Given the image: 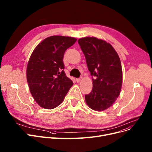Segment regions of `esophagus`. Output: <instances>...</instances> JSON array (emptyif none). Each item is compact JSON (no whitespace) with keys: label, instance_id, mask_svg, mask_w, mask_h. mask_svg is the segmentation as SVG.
<instances>
[{"label":"esophagus","instance_id":"obj_1","mask_svg":"<svg viewBox=\"0 0 152 152\" xmlns=\"http://www.w3.org/2000/svg\"><path fill=\"white\" fill-rule=\"evenodd\" d=\"M76 82L78 83H79L81 81V78H76Z\"/></svg>","mask_w":152,"mask_h":152}]
</instances>
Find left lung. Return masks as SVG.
I'll return each mask as SVG.
<instances>
[{"mask_svg": "<svg viewBox=\"0 0 152 152\" xmlns=\"http://www.w3.org/2000/svg\"><path fill=\"white\" fill-rule=\"evenodd\" d=\"M78 43L92 76V90L85 95L86 103L95 111H103L113 105L121 90L120 59L112 45L103 40L86 37Z\"/></svg>", "mask_w": 152, "mask_h": 152, "instance_id": "1", "label": "left lung"}]
</instances>
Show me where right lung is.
<instances>
[{
  "mask_svg": "<svg viewBox=\"0 0 152 152\" xmlns=\"http://www.w3.org/2000/svg\"><path fill=\"white\" fill-rule=\"evenodd\" d=\"M77 39L52 36L40 42L28 63L26 78L30 92L37 104L53 109L63 102L73 83L63 71V56Z\"/></svg>",
  "mask_w": 152,
  "mask_h": 152,
  "instance_id": "obj_1",
  "label": "right lung"
}]
</instances>
